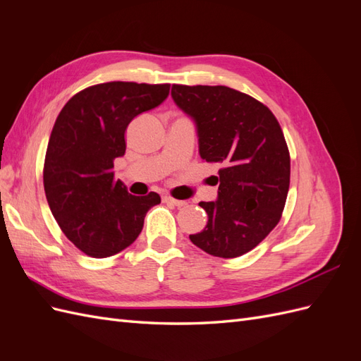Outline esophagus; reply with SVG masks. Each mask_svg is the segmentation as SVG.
I'll return each instance as SVG.
<instances>
[{"label": "esophagus", "mask_w": 361, "mask_h": 361, "mask_svg": "<svg viewBox=\"0 0 361 361\" xmlns=\"http://www.w3.org/2000/svg\"><path fill=\"white\" fill-rule=\"evenodd\" d=\"M162 202H164V203H170V204H174V206H178V207H180V206H185V204H187V202H185V200H176V199L170 197V195H164V197H162Z\"/></svg>", "instance_id": "34e87169"}]
</instances>
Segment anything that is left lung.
Listing matches in <instances>:
<instances>
[{"label": "left lung", "mask_w": 361, "mask_h": 361, "mask_svg": "<svg viewBox=\"0 0 361 361\" xmlns=\"http://www.w3.org/2000/svg\"><path fill=\"white\" fill-rule=\"evenodd\" d=\"M171 97L197 128L199 154L218 162V197L200 202L207 224L191 243L207 255L248 253L277 226L285 207L290 158L269 108L226 85L171 87Z\"/></svg>", "instance_id": "8db88e82"}]
</instances>
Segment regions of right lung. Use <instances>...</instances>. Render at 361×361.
<instances>
[{"label":"right lung","mask_w":361,"mask_h":361,"mask_svg":"<svg viewBox=\"0 0 361 361\" xmlns=\"http://www.w3.org/2000/svg\"><path fill=\"white\" fill-rule=\"evenodd\" d=\"M170 84L113 81L76 93L52 128L43 187L63 233L82 253L108 257L138 238L159 194H129L114 179V159L125 155V130L138 114L167 99Z\"/></svg>","instance_id":"add662e5"}]
</instances>
